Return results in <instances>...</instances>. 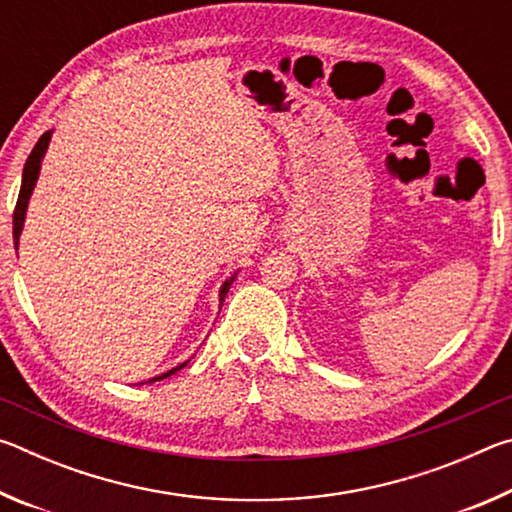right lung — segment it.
I'll list each match as a JSON object with an SVG mask.
<instances>
[{
  "label": "right lung",
  "mask_w": 512,
  "mask_h": 512,
  "mask_svg": "<svg viewBox=\"0 0 512 512\" xmlns=\"http://www.w3.org/2000/svg\"><path fill=\"white\" fill-rule=\"evenodd\" d=\"M51 133L54 131H47L45 135L40 137L38 144L33 146L31 155L27 158V164H24V171H22V187H20V196H17V205H15V212H13V244L17 248V244H20V235H22V225H24V216H27V205H29V198L33 194V187H36V180H38V173H40V164H42V158H45L47 153V146H49V140H51ZM235 282V275L230 277V280L223 282V287L219 291V300L223 302V298L228 296L230 291V284ZM185 363H180V366L171 368L164 372V375L160 377H153L151 381H160V379H167L169 375H173V372H178L180 368H185Z\"/></svg>",
  "instance_id": "right-lung-1"
}]
</instances>
